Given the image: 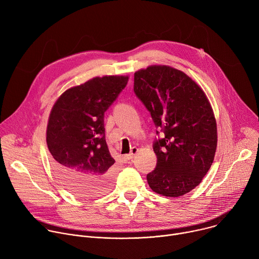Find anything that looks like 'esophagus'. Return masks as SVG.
Listing matches in <instances>:
<instances>
[{"label":"esophagus","mask_w":259,"mask_h":259,"mask_svg":"<svg viewBox=\"0 0 259 259\" xmlns=\"http://www.w3.org/2000/svg\"><path fill=\"white\" fill-rule=\"evenodd\" d=\"M137 153H138V149H137L136 146H133L132 149H131V151H130V154H128V155H127V159H128V160L133 159Z\"/></svg>","instance_id":"esophagus-1"}]
</instances>
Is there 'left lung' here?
Wrapping results in <instances>:
<instances>
[{
  "mask_svg": "<svg viewBox=\"0 0 259 259\" xmlns=\"http://www.w3.org/2000/svg\"><path fill=\"white\" fill-rule=\"evenodd\" d=\"M134 92L164 132L153 145L157 166L146 175L150 188L169 198L186 195L201 183L216 152V121L206 94L183 71L167 65L137 70Z\"/></svg>",
  "mask_w": 259,
  "mask_h": 259,
  "instance_id": "1",
  "label": "left lung"
}]
</instances>
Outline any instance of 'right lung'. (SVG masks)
Masks as SVG:
<instances>
[{
	"instance_id": "right-lung-1",
	"label": "right lung",
	"mask_w": 259,
	"mask_h": 259,
	"mask_svg": "<svg viewBox=\"0 0 259 259\" xmlns=\"http://www.w3.org/2000/svg\"><path fill=\"white\" fill-rule=\"evenodd\" d=\"M128 79L93 78L67 89L51 109L46 141L54 172L68 191L81 198L98 197L112 187L115 160L105 141L104 113Z\"/></svg>"
}]
</instances>
